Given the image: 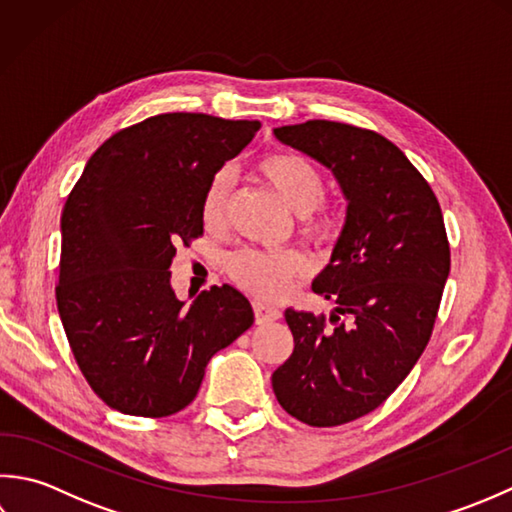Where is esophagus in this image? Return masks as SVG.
<instances>
[{"instance_id":"34e87169","label":"esophagus","mask_w":512,"mask_h":512,"mask_svg":"<svg viewBox=\"0 0 512 512\" xmlns=\"http://www.w3.org/2000/svg\"><path fill=\"white\" fill-rule=\"evenodd\" d=\"M254 314L256 325H267V322H274L280 318V311L276 307L265 305V302H254Z\"/></svg>"}]
</instances>
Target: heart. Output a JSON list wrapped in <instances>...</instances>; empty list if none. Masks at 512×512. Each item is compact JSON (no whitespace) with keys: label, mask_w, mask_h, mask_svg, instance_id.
<instances>
[{"label":"heart","mask_w":512,"mask_h":512,"mask_svg":"<svg viewBox=\"0 0 512 512\" xmlns=\"http://www.w3.org/2000/svg\"><path fill=\"white\" fill-rule=\"evenodd\" d=\"M256 170L287 207L298 216H305V232L318 241H329L336 234V221L318 207L325 201L327 185L320 170L305 156L294 152H269L256 161ZM229 194H232V174L216 172L207 183L201 198V218L207 227L223 225ZM307 269L305 256L296 249L245 247L227 258V271L238 285L258 298H276L285 291L289 280Z\"/></svg>","instance_id":"heart-1"}]
</instances>
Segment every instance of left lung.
Returning <instances> with one entry per match:
<instances>
[{
  "label": "left lung",
  "instance_id": "obj_1",
  "mask_svg": "<svg viewBox=\"0 0 512 512\" xmlns=\"http://www.w3.org/2000/svg\"><path fill=\"white\" fill-rule=\"evenodd\" d=\"M274 137L333 174L347 216L311 285L336 302L333 327L287 309L294 353L271 387L300 422L347 424L378 409L429 344L451 269L442 210L424 176L378 132L316 119L283 125Z\"/></svg>",
  "mask_w": 512,
  "mask_h": 512
}]
</instances>
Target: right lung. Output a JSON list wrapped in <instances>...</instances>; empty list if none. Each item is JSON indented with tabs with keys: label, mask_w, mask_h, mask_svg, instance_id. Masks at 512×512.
Masks as SVG:
<instances>
[{
	"label": "right lung",
	"mask_w": 512,
	"mask_h": 512,
	"mask_svg": "<svg viewBox=\"0 0 512 512\" xmlns=\"http://www.w3.org/2000/svg\"><path fill=\"white\" fill-rule=\"evenodd\" d=\"M258 121L156 114L90 156L61 212L57 309L81 373L110 409L165 417L185 409L207 362L254 325L232 285L190 305L172 289L176 245L203 234L201 198Z\"/></svg>",
	"instance_id": "right-lung-1"
}]
</instances>
